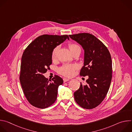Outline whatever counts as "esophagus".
I'll return each mask as SVG.
<instances>
[{
	"label": "esophagus",
	"instance_id": "obj_1",
	"mask_svg": "<svg viewBox=\"0 0 132 132\" xmlns=\"http://www.w3.org/2000/svg\"><path fill=\"white\" fill-rule=\"evenodd\" d=\"M63 80H64V82H66V81H68L70 80V79H68V78H64L63 79Z\"/></svg>",
	"mask_w": 132,
	"mask_h": 132
}]
</instances>
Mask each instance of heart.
<instances>
[{"instance_id":"heart-1","label":"heart","mask_w":132,"mask_h":132,"mask_svg":"<svg viewBox=\"0 0 132 132\" xmlns=\"http://www.w3.org/2000/svg\"><path fill=\"white\" fill-rule=\"evenodd\" d=\"M70 50L71 52L76 50L77 49H80V46L75 43H69L68 44ZM59 49V46H56L53 50L52 52V57L53 59H54L56 57L57 52ZM79 66L77 64H65L63 65L59 68V72L63 75V76L66 77H71L73 76L75 71L78 69Z\"/></svg>"}]
</instances>
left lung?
Listing matches in <instances>:
<instances>
[{
	"label": "left lung",
	"instance_id": "8db88e82",
	"mask_svg": "<svg viewBox=\"0 0 132 132\" xmlns=\"http://www.w3.org/2000/svg\"><path fill=\"white\" fill-rule=\"evenodd\" d=\"M69 36L84 50V65L80 75L89 77L86 85L80 83L79 89L73 93L74 98L81 107L92 109L102 102L109 91L112 77L111 56L104 44L91 34Z\"/></svg>",
	"mask_w": 132,
	"mask_h": 132
}]
</instances>
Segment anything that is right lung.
<instances>
[{
	"mask_svg": "<svg viewBox=\"0 0 132 132\" xmlns=\"http://www.w3.org/2000/svg\"><path fill=\"white\" fill-rule=\"evenodd\" d=\"M69 39L67 35L44 34L37 37L25 49L21 59L20 81L29 102L40 109L52 105L57 99L63 79L55 75L48 80L43 75L52 63V52L57 45Z\"/></svg>",
	"mask_w": 132,
	"mask_h": 132,
	"instance_id": "add662e5",
	"label": "right lung"
}]
</instances>
